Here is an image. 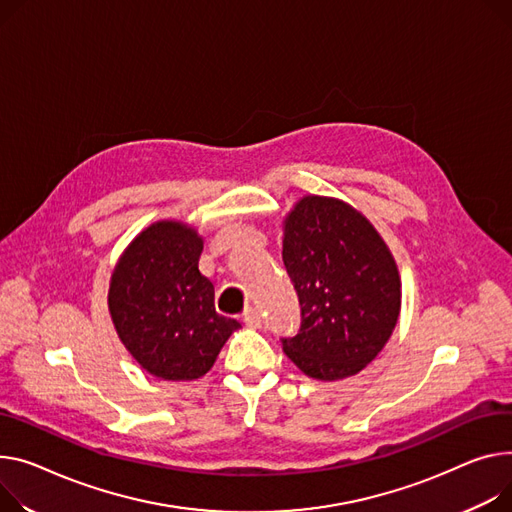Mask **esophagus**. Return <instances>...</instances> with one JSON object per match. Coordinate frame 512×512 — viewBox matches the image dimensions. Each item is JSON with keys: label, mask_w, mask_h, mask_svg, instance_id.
Returning <instances> with one entry per match:
<instances>
[{"label": "esophagus", "mask_w": 512, "mask_h": 512, "mask_svg": "<svg viewBox=\"0 0 512 512\" xmlns=\"http://www.w3.org/2000/svg\"><path fill=\"white\" fill-rule=\"evenodd\" d=\"M243 321H245V325H249V327H259V325H261V313H259V309H255V306H247L245 313H243Z\"/></svg>", "instance_id": "obj_1"}]
</instances>
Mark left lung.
I'll return each mask as SVG.
<instances>
[{"label": "left lung", "mask_w": 512, "mask_h": 512, "mask_svg": "<svg viewBox=\"0 0 512 512\" xmlns=\"http://www.w3.org/2000/svg\"><path fill=\"white\" fill-rule=\"evenodd\" d=\"M282 259L300 302L286 356L313 379L360 372L391 337L401 306L397 265L383 238L344 201L309 195L286 218Z\"/></svg>", "instance_id": "obj_1"}]
</instances>
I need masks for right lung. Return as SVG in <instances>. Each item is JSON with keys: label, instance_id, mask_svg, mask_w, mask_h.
Returning a JSON list of instances; mask_svg holds the SVG:
<instances>
[{"label": "right lung", "instance_id": "add662e5", "mask_svg": "<svg viewBox=\"0 0 512 512\" xmlns=\"http://www.w3.org/2000/svg\"><path fill=\"white\" fill-rule=\"evenodd\" d=\"M201 251L195 230L158 222L127 247L111 280L109 309L121 342L164 381L203 377L241 327L216 313L214 284L199 271Z\"/></svg>", "mask_w": 512, "mask_h": 512}]
</instances>
